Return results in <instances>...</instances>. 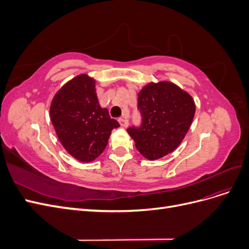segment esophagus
Masks as SVG:
<instances>
[{"instance_id":"34e87169","label":"esophagus","mask_w":249,"mask_h":249,"mask_svg":"<svg viewBox=\"0 0 249 249\" xmlns=\"http://www.w3.org/2000/svg\"><path fill=\"white\" fill-rule=\"evenodd\" d=\"M118 122H119L120 125H122L123 127H126L127 125H129V120H127L126 118H124V117L119 118V119H118Z\"/></svg>"}]
</instances>
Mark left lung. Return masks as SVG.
Masks as SVG:
<instances>
[{"mask_svg": "<svg viewBox=\"0 0 249 249\" xmlns=\"http://www.w3.org/2000/svg\"><path fill=\"white\" fill-rule=\"evenodd\" d=\"M142 124L127 133L139 153L154 161L172 153L190 129L195 114L192 96L168 81L148 83L138 93Z\"/></svg>", "mask_w": 249, "mask_h": 249, "instance_id": "1", "label": "left lung"}]
</instances>
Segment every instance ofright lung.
Segmentation results:
<instances>
[{"label": "right lung", "mask_w": 249, "mask_h": 249, "mask_svg": "<svg viewBox=\"0 0 249 249\" xmlns=\"http://www.w3.org/2000/svg\"><path fill=\"white\" fill-rule=\"evenodd\" d=\"M50 116L66 152L84 163L95 160L104 152L112 130L119 126L108 109L100 106L95 80L86 73L58 90L51 103Z\"/></svg>", "instance_id": "right-lung-1"}]
</instances>
